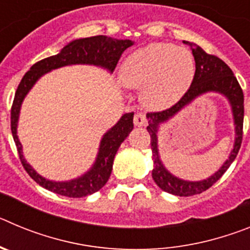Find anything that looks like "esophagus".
Instances as JSON below:
<instances>
[{"instance_id":"34e87169","label":"esophagus","mask_w":250,"mask_h":250,"mask_svg":"<svg viewBox=\"0 0 250 250\" xmlns=\"http://www.w3.org/2000/svg\"><path fill=\"white\" fill-rule=\"evenodd\" d=\"M134 124H135L136 126H146V116H145L144 114H141V112H138V114H135V116H134Z\"/></svg>"}]
</instances>
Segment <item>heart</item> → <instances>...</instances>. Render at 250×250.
I'll return each instance as SVG.
<instances>
[{
	"mask_svg": "<svg viewBox=\"0 0 250 250\" xmlns=\"http://www.w3.org/2000/svg\"><path fill=\"white\" fill-rule=\"evenodd\" d=\"M190 50L174 43L154 42L134 51L121 67V81L141 90V100L152 110L167 109L187 94L195 77Z\"/></svg>",
	"mask_w": 250,
	"mask_h": 250,
	"instance_id": "b5f03b06",
	"label": "heart"
}]
</instances>
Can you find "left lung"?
Masks as SVG:
<instances>
[{"label":"left lung","mask_w":250,"mask_h":250,"mask_svg":"<svg viewBox=\"0 0 250 250\" xmlns=\"http://www.w3.org/2000/svg\"><path fill=\"white\" fill-rule=\"evenodd\" d=\"M191 47V52L195 59V77L193 83L175 105L163 111L147 112L146 118L149 120V126L146 127L150 134V144L152 150V160H154V169H152V179L160 189L174 195L191 196L200 194L211 187L223 176V174L228 170L230 164L237 158L238 151L240 149L243 140V120H244V95L243 90L238 83L237 77L234 76L233 71L227 63L214 55L207 54L202 47L195 43L185 42ZM219 92L229 99L233 112L234 125H236V141L231 155L227 159L222 167L215 174L200 182H188L170 174L162 165L158 156L157 150V129L161 122H165L174 114L177 113L185 105L193 100L207 92Z\"/></svg>","instance_id":"obj_1"}]
</instances>
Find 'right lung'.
<instances>
[{"instance_id":"obj_1","label":"right lung","mask_w":250,"mask_h":250,"mask_svg":"<svg viewBox=\"0 0 250 250\" xmlns=\"http://www.w3.org/2000/svg\"><path fill=\"white\" fill-rule=\"evenodd\" d=\"M131 45H134L131 40H116L103 35L75 40L72 42L67 43L57 55L46 57L31 66L25 76L22 77L11 107V131L22 165L28 175L37 184L47 190L68 198H83L100 190L109 180L114 158L121 143L129 136L130 131L134 129V124H132L134 112L124 114L120 120L103 136L98 158L87 173L80 178L72 179L70 182H52L37 174L22 155V145L17 136V121H19L21 104L27 92L32 89V86L42 75L62 66L86 63V65L100 66L112 72L124 51Z\"/></svg>"}]
</instances>
